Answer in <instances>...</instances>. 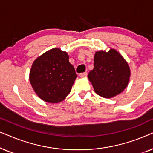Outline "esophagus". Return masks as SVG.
<instances>
[{"mask_svg":"<svg viewBox=\"0 0 153 153\" xmlns=\"http://www.w3.org/2000/svg\"><path fill=\"white\" fill-rule=\"evenodd\" d=\"M88 74L87 72H83V73H81V74H79V76L81 77H84V76H86Z\"/></svg>","mask_w":153,"mask_h":153,"instance_id":"esophagus-1","label":"esophagus"}]
</instances>
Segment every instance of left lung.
Segmentation results:
<instances>
[{"instance_id":"1","label":"left lung","mask_w":153,"mask_h":153,"mask_svg":"<svg viewBox=\"0 0 153 153\" xmlns=\"http://www.w3.org/2000/svg\"><path fill=\"white\" fill-rule=\"evenodd\" d=\"M129 76L128 64L115 49L96 52L94 68L88 75L95 93L105 98L122 93L128 84Z\"/></svg>"}]
</instances>
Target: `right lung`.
<instances>
[{
  "label": "right lung",
  "mask_w": 153,
  "mask_h": 153,
  "mask_svg": "<svg viewBox=\"0 0 153 153\" xmlns=\"http://www.w3.org/2000/svg\"><path fill=\"white\" fill-rule=\"evenodd\" d=\"M76 76L68 53L55 48L35 60L30 69V82L39 98L58 103L70 93Z\"/></svg>",
  "instance_id": "obj_1"
}]
</instances>
